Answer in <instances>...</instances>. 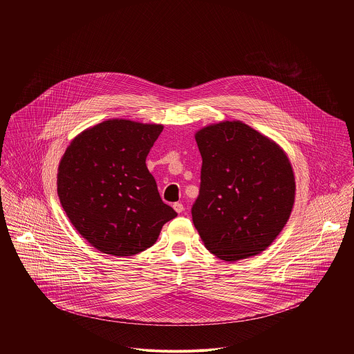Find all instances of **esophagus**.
<instances>
[{
    "mask_svg": "<svg viewBox=\"0 0 354 354\" xmlns=\"http://www.w3.org/2000/svg\"><path fill=\"white\" fill-rule=\"evenodd\" d=\"M173 208H174L176 212H178V214L184 211V205H183L181 203H174V204H173Z\"/></svg>",
    "mask_w": 354,
    "mask_h": 354,
    "instance_id": "obj_1",
    "label": "esophagus"
}]
</instances>
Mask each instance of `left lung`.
<instances>
[{
	"mask_svg": "<svg viewBox=\"0 0 354 354\" xmlns=\"http://www.w3.org/2000/svg\"><path fill=\"white\" fill-rule=\"evenodd\" d=\"M195 139L203 163L192 219L204 247L229 263L263 252L295 205L296 180L286 152L237 120L207 125Z\"/></svg>",
	"mask_w": 354,
	"mask_h": 354,
	"instance_id": "left-lung-1",
	"label": "left lung"
}]
</instances>
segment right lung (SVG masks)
I'll use <instances>...</instances> for the list:
<instances>
[{
    "label": "right lung",
    "instance_id": "obj_1",
    "mask_svg": "<svg viewBox=\"0 0 354 354\" xmlns=\"http://www.w3.org/2000/svg\"><path fill=\"white\" fill-rule=\"evenodd\" d=\"M163 125L111 118L79 133L64 152L57 194L94 248L132 256L155 244L177 212L162 202L146 158Z\"/></svg>",
    "mask_w": 354,
    "mask_h": 354
}]
</instances>
